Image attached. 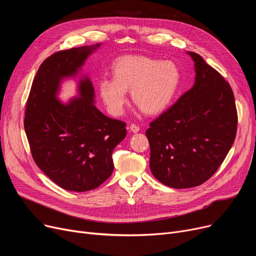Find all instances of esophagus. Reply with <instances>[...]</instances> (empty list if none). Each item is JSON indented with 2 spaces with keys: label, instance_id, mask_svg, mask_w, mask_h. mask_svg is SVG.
<instances>
[{
  "label": "esophagus",
  "instance_id": "obj_1",
  "mask_svg": "<svg viewBox=\"0 0 256 256\" xmlns=\"http://www.w3.org/2000/svg\"><path fill=\"white\" fill-rule=\"evenodd\" d=\"M130 130L132 132H138L140 130V126H137V124H132L130 126Z\"/></svg>",
  "mask_w": 256,
  "mask_h": 256
}]
</instances>
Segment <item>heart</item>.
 <instances>
[{
	"mask_svg": "<svg viewBox=\"0 0 256 256\" xmlns=\"http://www.w3.org/2000/svg\"><path fill=\"white\" fill-rule=\"evenodd\" d=\"M113 78H102L100 96L113 115L124 113L130 90L132 102L150 115L162 113L176 98L182 72L173 61H160L144 56H124L112 65Z\"/></svg>",
	"mask_w": 256,
	"mask_h": 256,
	"instance_id": "b5f03b06",
	"label": "heart"
}]
</instances>
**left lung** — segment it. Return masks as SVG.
<instances>
[{"mask_svg": "<svg viewBox=\"0 0 256 256\" xmlns=\"http://www.w3.org/2000/svg\"><path fill=\"white\" fill-rule=\"evenodd\" d=\"M194 86L150 124V166L162 184L186 189L202 184L223 163L236 135L238 112L230 85L198 54Z\"/></svg>", "mask_w": 256, "mask_h": 256, "instance_id": "8db88e82", "label": "left lung"}]
</instances>
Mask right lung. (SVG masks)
I'll list each match as a JSON object with an SVG mask.
<instances>
[{
	"label": "right lung",
	"instance_id": "1",
	"mask_svg": "<svg viewBox=\"0 0 256 256\" xmlns=\"http://www.w3.org/2000/svg\"><path fill=\"white\" fill-rule=\"evenodd\" d=\"M100 44L59 50L46 58L33 80L24 126L36 165L62 189L86 192L111 176L112 152L126 136L124 121L106 117L93 104L86 78L80 98L63 104L56 98L62 78L74 76Z\"/></svg>",
	"mask_w": 256,
	"mask_h": 256
}]
</instances>
